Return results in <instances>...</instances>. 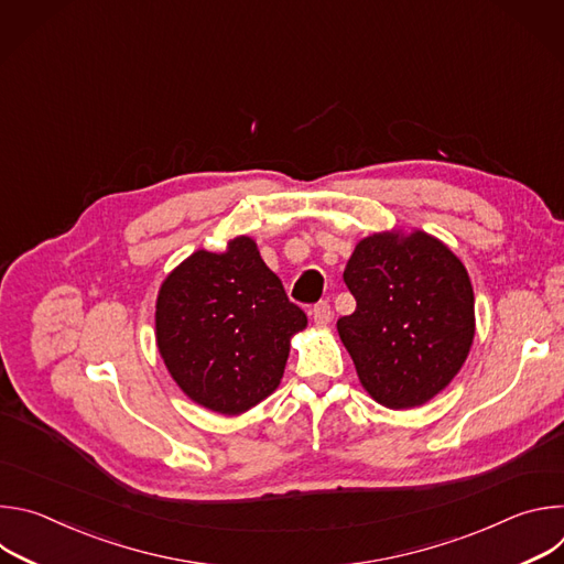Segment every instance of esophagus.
Wrapping results in <instances>:
<instances>
[{
  "label": "esophagus",
  "instance_id": "obj_1",
  "mask_svg": "<svg viewBox=\"0 0 564 564\" xmlns=\"http://www.w3.org/2000/svg\"><path fill=\"white\" fill-rule=\"evenodd\" d=\"M310 314H312V318H314V324H316V326H326V324H330V318H333L330 303H328V301H318V303H314V307L310 310Z\"/></svg>",
  "mask_w": 564,
  "mask_h": 564
}]
</instances>
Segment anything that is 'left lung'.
Here are the masks:
<instances>
[{
	"label": "left lung",
	"mask_w": 564,
	"mask_h": 564,
	"mask_svg": "<svg viewBox=\"0 0 564 564\" xmlns=\"http://www.w3.org/2000/svg\"><path fill=\"white\" fill-rule=\"evenodd\" d=\"M344 281L357 301L337 321L359 381L386 409L422 406L462 368L475 335L473 288L437 238L372 234Z\"/></svg>",
	"instance_id": "obj_1"
}]
</instances>
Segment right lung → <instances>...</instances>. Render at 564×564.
<instances>
[{
	"label": "right lung",
	"instance_id": "right-lung-1",
	"mask_svg": "<svg viewBox=\"0 0 564 564\" xmlns=\"http://www.w3.org/2000/svg\"><path fill=\"white\" fill-rule=\"evenodd\" d=\"M307 324L248 236L227 252H194L160 288L155 341L196 404L238 415L281 381L290 337Z\"/></svg>",
	"mask_w": 564,
	"mask_h": 564
}]
</instances>
